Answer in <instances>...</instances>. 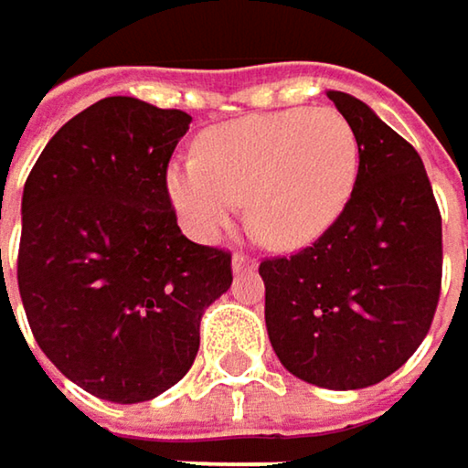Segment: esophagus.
Masks as SVG:
<instances>
[{
	"label": "esophagus",
	"mask_w": 468,
	"mask_h": 468,
	"mask_svg": "<svg viewBox=\"0 0 468 468\" xmlns=\"http://www.w3.org/2000/svg\"><path fill=\"white\" fill-rule=\"evenodd\" d=\"M257 268V260L251 254H243V251H235L233 254V271L235 273H246V271H254Z\"/></svg>",
	"instance_id": "1"
}]
</instances>
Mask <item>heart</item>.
Instances as JSON below:
<instances>
[{
	"label": "heart",
	"instance_id": "heart-1",
	"mask_svg": "<svg viewBox=\"0 0 468 468\" xmlns=\"http://www.w3.org/2000/svg\"><path fill=\"white\" fill-rule=\"evenodd\" d=\"M357 162V138L338 111H276L206 130L195 159L167 170V192L200 240H217L246 203L262 243L301 249L346 208Z\"/></svg>",
	"mask_w": 468,
	"mask_h": 468
}]
</instances>
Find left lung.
Instances as JSON below:
<instances>
[{
	"mask_svg": "<svg viewBox=\"0 0 468 468\" xmlns=\"http://www.w3.org/2000/svg\"><path fill=\"white\" fill-rule=\"evenodd\" d=\"M349 122L357 178L312 246L260 262L265 325L282 366L327 390L399 371L422 344L441 290V214L420 154L366 102L327 91Z\"/></svg>",
	"mask_w": 468,
	"mask_h": 468,
	"instance_id": "obj_1",
	"label": "left lung"
}]
</instances>
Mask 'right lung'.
<instances>
[{
  "label": "right lung",
  "instance_id": "add662e5",
  "mask_svg": "<svg viewBox=\"0 0 468 468\" xmlns=\"http://www.w3.org/2000/svg\"><path fill=\"white\" fill-rule=\"evenodd\" d=\"M189 122L105 97L48 141L24 184L18 292L32 335L105 401H148L184 379L206 306L233 282V254L181 233L167 192Z\"/></svg>",
  "mask_w": 468,
  "mask_h": 468
}]
</instances>
